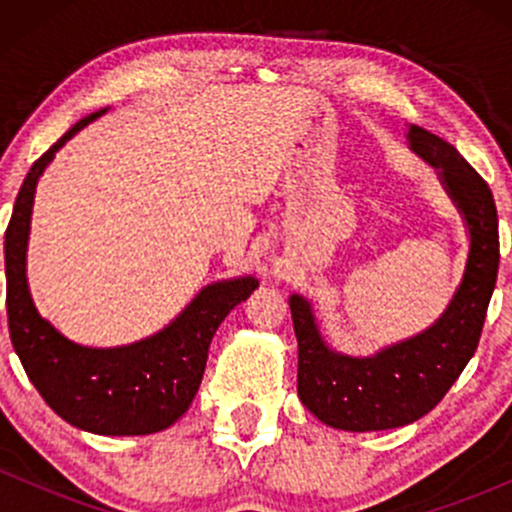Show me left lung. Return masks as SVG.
<instances>
[{
	"mask_svg": "<svg viewBox=\"0 0 512 512\" xmlns=\"http://www.w3.org/2000/svg\"><path fill=\"white\" fill-rule=\"evenodd\" d=\"M411 149L440 170L450 197L467 219L469 260L450 308L431 330L380 351L351 358L327 349L310 305L293 296L298 339V397L322 424L342 431H385L421 419L448 395L479 346L498 276V214L491 187L455 146L428 129H409Z\"/></svg>",
	"mask_w": 512,
	"mask_h": 512,
	"instance_id": "1",
	"label": "left lung"
}]
</instances>
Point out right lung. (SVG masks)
Listing matches in <instances>:
<instances>
[{
	"instance_id": "1",
	"label": "right lung",
	"mask_w": 512,
	"mask_h": 512,
	"mask_svg": "<svg viewBox=\"0 0 512 512\" xmlns=\"http://www.w3.org/2000/svg\"><path fill=\"white\" fill-rule=\"evenodd\" d=\"M101 113L64 132L23 180L4 236L9 334L35 390L64 421L98 436H144L175 424L190 409L207 366L211 337L223 317L257 289V281L248 276L207 286L166 330L117 349L69 342L38 315L26 284L35 185L55 151Z\"/></svg>"
}]
</instances>
